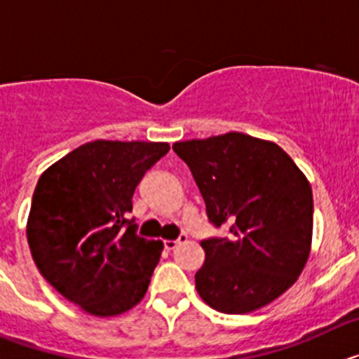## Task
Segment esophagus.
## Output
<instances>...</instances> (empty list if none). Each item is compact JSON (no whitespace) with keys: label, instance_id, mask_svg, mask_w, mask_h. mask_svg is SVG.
Returning <instances> with one entry per match:
<instances>
[{"label":"esophagus","instance_id":"1","mask_svg":"<svg viewBox=\"0 0 359 359\" xmlns=\"http://www.w3.org/2000/svg\"><path fill=\"white\" fill-rule=\"evenodd\" d=\"M185 241H187V236H180L176 241H165L163 246H165V250H169V252H172V250H176L177 246H180V244H182V243H185Z\"/></svg>","mask_w":359,"mask_h":359}]
</instances>
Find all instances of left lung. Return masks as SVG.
<instances>
[{
  "label": "left lung",
  "instance_id": "left-lung-1",
  "mask_svg": "<svg viewBox=\"0 0 359 359\" xmlns=\"http://www.w3.org/2000/svg\"><path fill=\"white\" fill-rule=\"evenodd\" d=\"M207 205L226 228L201 241L199 297L219 313L244 315L280 297L302 273L313 236V192L294 161L273 142L243 133L176 142Z\"/></svg>",
  "mask_w": 359,
  "mask_h": 359
}]
</instances>
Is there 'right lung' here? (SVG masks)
Instances as JSON below:
<instances>
[{"label": "right lung", "mask_w": 359, "mask_h": 359, "mask_svg": "<svg viewBox=\"0 0 359 359\" xmlns=\"http://www.w3.org/2000/svg\"><path fill=\"white\" fill-rule=\"evenodd\" d=\"M169 152L161 142L84 144L41 174L27 237L41 275L69 302L115 316L140 302L163 244L136 233L133 194Z\"/></svg>", "instance_id": "right-lung-1"}]
</instances>
